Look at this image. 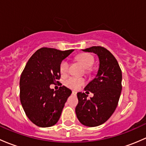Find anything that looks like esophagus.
<instances>
[{
  "label": "esophagus",
  "mask_w": 146,
  "mask_h": 146,
  "mask_svg": "<svg viewBox=\"0 0 146 146\" xmlns=\"http://www.w3.org/2000/svg\"><path fill=\"white\" fill-rule=\"evenodd\" d=\"M76 94H77V92L75 91H72V94H74V95H76Z\"/></svg>",
  "instance_id": "1"
}]
</instances>
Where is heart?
Returning <instances> with one entry per match:
<instances>
[{
  "instance_id": "obj_1",
  "label": "heart",
  "mask_w": 146,
  "mask_h": 146,
  "mask_svg": "<svg viewBox=\"0 0 146 146\" xmlns=\"http://www.w3.org/2000/svg\"><path fill=\"white\" fill-rule=\"evenodd\" d=\"M77 60L85 68L88 69L94 64V57L88 53H82L78 55ZM69 62L67 60H64L60 64V72L61 74L64 75L67 73L69 70ZM84 84V79L80 77L72 76L64 82L66 86L72 89H77Z\"/></svg>"
}]
</instances>
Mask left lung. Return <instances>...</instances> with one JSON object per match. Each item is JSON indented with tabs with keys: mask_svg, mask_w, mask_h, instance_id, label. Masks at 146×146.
Returning <instances> with one entry per match:
<instances>
[{
	"mask_svg": "<svg viewBox=\"0 0 146 146\" xmlns=\"http://www.w3.org/2000/svg\"><path fill=\"white\" fill-rule=\"evenodd\" d=\"M82 50L98 55L99 68L96 77L84 88L94 97L88 99L84 93H77L79 103L75 112L82 124L94 127L106 122L115 112L122 88V75L116 58L104 47L92 46Z\"/></svg>",
	"mask_w": 146,
	"mask_h": 146,
	"instance_id": "left-lung-1",
	"label": "left lung"
}]
</instances>
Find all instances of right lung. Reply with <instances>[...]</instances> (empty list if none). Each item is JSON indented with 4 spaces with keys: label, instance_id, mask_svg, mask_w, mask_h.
Instances as JSON below:
<instances>
[{
    "label": "right lung",
    "instance_id": "1",
    "mask_svg": "<svg viewBox=\"0 0 146 146\" xmlns=\"http://www.w3.org/2000/svg\"><path fill=\"white\" fill-rule=\"evenodd\" d=\"M73 51L41 48L29 58L21 74V104L27 117L38 127L55 125L71 95V90L64 86L54 91L50 85L59 83L60 64Z\"/></svg>",
    "mask_w": 146,
    "mask_h": 146
}]
</instances>
